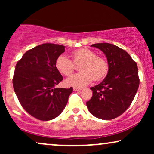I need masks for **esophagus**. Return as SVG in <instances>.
Returning a JSON list of instances; mask_svg holds the SVG:
<instances>
[{
  "label": "esophagus",
  "instance_id": "obj_1",
  "mask_svg": "<svg viewBox=\"0 0 154 154\" xmlns=\"http://www.w3.org/2000/svg\"><path fill=\"white\" fill-rule=\"evenodd\" d=\"M81 90H82V88H76V87L73 88L74 91H81Z\"/></svg>",
  "mask_w": 154,
  "mask_h": 154
}]
</instances>
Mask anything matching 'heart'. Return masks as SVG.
<instances>
[{
	"label": "heart",
	"instance_id": "heart-1",
	"mask_svg": "<svg viewBox=\"0 0 154 154\" xmlns=\"http://www.w3.org/2000/svg\"><path fill=\"white\" fill-rule=\"evenodd\" d=\"M72 61L66 56L61 55L55 62V66L61 75L69 77L75 72L76 66H79L81 73L72 76L65 80V85L74 87H83L91 83L93 79L100 82L106 78L109 69V63L103 56L87 48H81L73 51L70 54Z\"/></svg>",
	"mask_w": 154,
	"mask_h": 154
}]
</instances>
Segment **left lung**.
<instances>
[{
	"mask_svg": "<svg viewBox=\"0 0 154 154\" xmlns=\"http://www.w3.org/2000/svg\"><path fill=\"white\" fill-rule=\"evenodd\" d=\"M91 47L105 54L109 69L100 84L91 88L93 96L86 105L95 117L113 119L122 114L135 98L140 82L137 63L126 51L113 44L96 43Z\"/></svg>",
	"mask_w": 154,
	"mask_h": 154,
	"instance_id": "1",
	"label": "left lung"
}]
</instances>
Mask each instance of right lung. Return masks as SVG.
Wrapping results in <instances>:
<instances>
[{"mask_svg":"<svg viewBox=\"0 0 154 154\" xmlns=\"http://www.w3.org/2000/svg\"><path fill=\"white\" fill-rule=\"evenodd\" d=\"M64 51L63 45L41 44L26 51L16 65L14 90L24 110L36 119L57 117L73 91L72 87L55 88L63 79L55 62Z\"/></svg>","mask_w":154,"mask_h":154,"instance_id":"1","label":"right lung"}]
</instances>
